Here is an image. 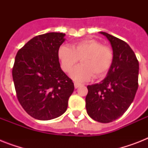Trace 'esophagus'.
Listing matches in <instances>:
<instances>
[{"instance_id":"obj_1","label":"esophagus","mask_w":148,"mask_h":148,"mask_svg":"<svg viewBox=\"0 0 148 148\" xmlns=\"http://www.w3.org/2000/svg\"><path fill=\"white\" fill-rule=\"evenodd\" d=\"M81 85V84L80 83H77V82H74V88H79V87H80Z\"/></svg>"}]
</instances>
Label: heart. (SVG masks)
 Returning a JSON list of instances; mask_svg holds the SVG:
<instances>
[{
	"mask_svg": "<svg viewBox=\"0 0 148 148\" xmlns=\"http://www.w3.org/2000/svg\"><path fill=\"white\" fill-rule=\"evenodd\" d=\"M58 58L64 71L68 72L81 59V64L72 70L70 76L74 81L84 82L93 76L100 77L108 71L112 64V50L95 39H85L58 50Z\"/></svg>",
	"mask_w": 148,
	"mask_h": 148,
	"instance_id": "b5f03b06",
	"label": "heart"
}]
</instances>
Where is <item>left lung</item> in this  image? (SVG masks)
<instances>
[{"label": "left lung", "instance_id": "left-lung-1", "mask_svg": "<svg viewBox=\"0 0 148 148\" xmlns=\"http://www.w3.org/2000/svg\"><path fill=\"white\" fill-rule=\"evenodd\" d=\"M100 33L110 41L114 58L105 78L88 86L86 109L95 121L109 123L121 117L133 102L138 88L139 63L125 41L105 32Z\"/></svg>", "mask_w": 148, "mask_h": 148}]
</instances>
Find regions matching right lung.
I'll use <instances>...</instances> for the list:
<instances>
[{
    "instance_id": "obj_1",
    "label": "right lung",
    "mask_w": 148,
    "mask_h": 148,
    "mask_svg": "<svg viewBox=\"0 0 148 148\" xmlns=\"http://www.w3.org/2000/svg\"><path fill=\"white\" fill-rule=\"evenodd\" d=\"M64 37L57 32L36 36L15 57L12 76L17 99L35 119L60 117L74 91V83L61 70L58 58Z\"/></svg>"
}]
</instances>
